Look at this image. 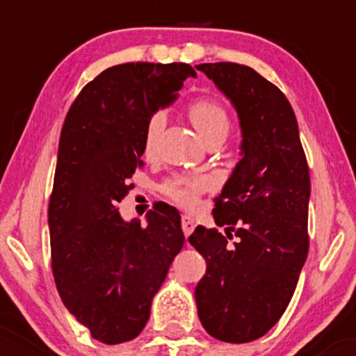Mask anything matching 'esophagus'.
Listing matches in <instances>:
<instances>
[{"mask_svg":"<svg viewBox=\"0 0 356 356\" xmlns=\"http://www.w3.org/2000/svg\"><path fill=\"white\" fill-rule=\"evenodd\" d=\"M181 224H182V231H184V236L186 238H189V234L195 231V225H196L195 218H193L191 215H182Z\"/></svg>","mask_w":356,"mask_h":356,"instance_id":"esophagus-1","label":"esophagus"}]
</instances>
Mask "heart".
<instances>
[{
	"instance_id": "heart-1",
	"label": "heart",
	"mask_w": 356,
	"mask_h": 356,
	"mask_svg": "<svg viewBox=\"0 0 356 356\" xmlns=\"http://www.w3.org/2000/svg\"><path fill=\"white\" fill-rule=\"evenodd\" d=\"M189 118H191L193 127L196 129L201 139H207L210 136L227 134L229 131V117L225 110L220 105L208 99H200L189 106ZM165 124H167V117L163 111H156L149 117L148 124L145 129V155L153 156L156 152L158 139H160L161 131H163ZM210 188V182L207 177H175L165 184V191L170 198H174L177 203L184 204V207H193L196 203L200 193L207 191Z\"/></svg>"
}]
</instances>
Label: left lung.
Wrapping results in <instances>:
<instances>
[{
    "label": "left lung",
    "mask_w": 356,
    "mask_h": 356,
    "mask_svg": "<svg viewBox=\"0 0 356 356\" xmlns=\"http://www.w3.org/2000/svg\"><path fill=\"white\" fill-rule=\"evenodd\" d=\"M196 68L231 102L241 129L239 161L215 198L213 220L225 234L198 225L189 236L207 261L196 307L215 339L250 343L282 317L307 260L310 174L281 89L239 63Z\"/></svg>",
    "instance_id": "obj_1"
}]
</instances>
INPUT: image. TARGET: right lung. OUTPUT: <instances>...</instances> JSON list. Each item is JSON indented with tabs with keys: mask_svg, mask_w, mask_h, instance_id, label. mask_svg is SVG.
<instances>
[{
	"mask_svg": "<svg viewBox=\"0 0 356 356\" xmlns=\"http://www.w3.org/2000/svg\"><path fill=\"white\" fill-rule=\"evenodd\" d=\"M188 63H124L89 82L68 110L49 200L48 225L56 289L96 341L134 339L184 245L181 215L161 203L146 229L117 210L143 167L149 117L170 106Z\"/></svg>",
	"mask_w": 356,
	"mask_h": 356,
	"instance_id": "obj_1",
	"label": "right lung"
}]
</instances>
